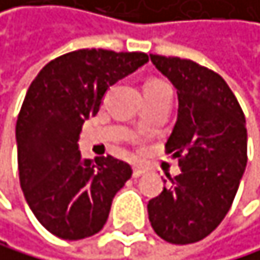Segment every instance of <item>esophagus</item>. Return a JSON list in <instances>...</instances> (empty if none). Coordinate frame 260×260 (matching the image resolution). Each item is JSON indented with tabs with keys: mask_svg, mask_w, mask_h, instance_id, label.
Masks as SVG:
<instances>
[{
	"mask_svg": "<svg viewBox=\"0 0 260 260\" xmlns=\"http://www.w3.org/2000/svg\"><path fill=\"white\" fill-rule=\"evenodd\" d=\"M144 173H145V168H144V167L136 165V167L133 168V176H134V178H139V176H142Z\"/></svg>",
	"mask_w": 260,
	"mask_h": 260,
	"instance_id": "obj_1",
	"label": "esophagus"
}]
</instances>
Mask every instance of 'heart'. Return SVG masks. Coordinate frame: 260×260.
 <instances>
[{"label":"heart","instance_id":"obj_1","mask_svg":"<svg viewBox=\"0 0 260 260\" xmlns=\"http://www.w3.org/2000/svg\"><path fill=\"white\" fill-rule=\"evenodd\" d=\"M152 82H160V81H149L147 84H152Z\"/></svg>","mask_w":260,"mask_h":260}]
</instances>
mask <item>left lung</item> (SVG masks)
<instances>
[{
  "label": "left lung",
  "mask_w": 260,
  "mask_h": 260,
  "mask_svg": "<svg viewBox=\"0 0 260 260\" xmlns=\"http://www.w3.org/2000/svg\"><path fill=\"white\" fill-rule=\"evenodd\" d=\"M150 59L178 90V119L165 152L178 158L181 173L149 201V220L167 243H198L221 223L235 201L248 163L246 118L215 71L161 54Z\"/></svg>",
  "instance_id": "1"
}]
</instances>
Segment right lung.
Wrapping results in <instances>:
<instances>
[{
  "mask_svg": "<svg viewBox=\"0 0 260 260\" xmlns=\"http://www.w3.org/2000/svg\"><path fill=\"white\" fill-rule=\"evenodd\" d=\"M147 61L141 51L76 50L51 59L28 87L16 124L19 181L37 220L61 240L99 233L133 175L111 155L82 160L77 141L108 87Z\"/></svg>",
  "mask_w": 260,
  "mask_h": 260,
  "instance_id": "add662e5",
  "label": "right lung"
}]
</instances>
